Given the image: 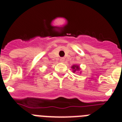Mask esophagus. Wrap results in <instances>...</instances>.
Returning a JSON list of instances; mask_svg holds the SVG:
<instances>
[{
	"mask_svg": "<svg viewBox=\"0 0 122 122\" xmlns=\"http://www.w3.org/2000/svg\"><path fill=\"white\" fill-rule=\"evenodd\" d=\"M60 61L61 62H64V61H65V59H64V58H63V57H62V58H60Z\"/></svg>",
	"mask_w": 122,
	"mask_h": 122,
	"instance_id": "obj_1",
	"label": "esophagus"
}]
</instances>
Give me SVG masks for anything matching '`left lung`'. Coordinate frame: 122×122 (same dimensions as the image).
Listing matches in <instances>:
<instances>
[{
	"label": "left lung",
	"mask_w": 122,
	"mask_h": 122,
	"mask_svg": "<svg viewBox=\"0 0 122 122\" xmlns=\"http://www.w3.org/2000/svg\"><path fill=\"white\" fill-rule=\"evenodd\" d=\"M72 69L73 70V72H75L76 70H78L80 69V68H79V67H78V65H73V66L72 67Z\"/></svg>",
	"instance_id": "left-lung-1"
}]
</instances>
